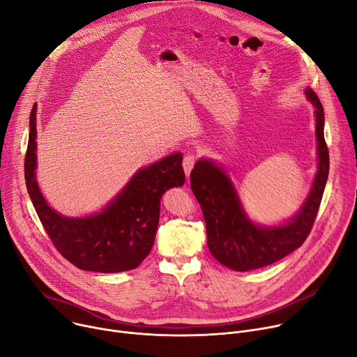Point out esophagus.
Instances as JSON below:
<instances>
[{
	"mask_svg": "<svg viewBox=\"0 0 357 357\" xmlns=\"http://www.w3.org/2000/svg\"><path fill=\"white\" fill-rule=\"evenodd\" d=\"M195 164H197V155H195V153H188V155H185L182 165H183V169H185L186 176H189V174H190L192 168L195 167Z\"/></svg>",
	"mask_w": 357,
	"mask_h": 357,
	"instance_id": "obj_1",
	"label": "esophagus"
}]
</instances>
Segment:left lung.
I'll return each instance as SVG.
<instances>
[{
    "label": "left lung",
    "mask_w": 357,
    "mask_h": 357,
    "mask_svg": "<svg viewBox=\"0 0 357 357\" xmlns=\"http://www.w3.org/2000/svg\"><path fill=\"white\" fill-rule=\"evenodd\" d=\"M305 92L314 107L319 168L303 206L289 222L273 228L250 222L232 181L213 160L199 159L190 172V188L206 223L208 248L226 268L246 272L272 265L302 246L312 231L329 175V149L321 102L312 88Z\"/></svg>",
    "instance_id": "1"
}]
</instances>
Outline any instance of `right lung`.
<instances>
[{
  "mask_svg": "<svg viewBox=\"0 0 357 357\" xmlns=\"http://www.w3.org/2000/svg\"><path fill=\"white\" fill-rule=\"evenodd\" d=\"M37 104L29 115L25 153V183L29 198L56 250L82 271L116 273L141 265L152 249L159 222L160 198L172 186H182V153H172L139 169L102 212L67 218L44 199L36 179Z\"/></svg>",
  "mask_w": 357,
  "mask_h": 357,
  "instance_id": "1",
  "label": "right lung"
}]
</instances>
